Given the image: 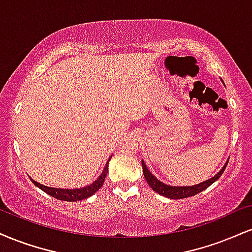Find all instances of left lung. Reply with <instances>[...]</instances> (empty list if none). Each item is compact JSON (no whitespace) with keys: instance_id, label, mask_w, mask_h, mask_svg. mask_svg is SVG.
Here are the masks:
<instances>
[{"instance_id":"1","label":"left lung","mask_w":252,"mask_h":252,"mask_svg":"<svg viewBox=\"0 0 252 252\" xmlns=\"http://www.w3.org/2000/svg\"><path fill=\"white\" fill-rule=\"evenodd\" d=\"M228 162H229V159L226 160V163L224 164L223 168L220 169V170L218 171L217 174L214 176V177H211L210 180H207V181L202 182V183L196 184V186H190V187L166 186V184L163 183V182L157 180L155 176L151 174L150 170H148L144 160H142V168H143V174H144L145 181L148 182V184H149L154 191H156L157 193H159V195H162L164 197H168V198L180 199V198H187V197H190V196H195V195H197V193H199L201 191H203V190L207 189L208 187H210L211 184L215 183V182H216L218 178L222 176L223 171L225 170L226 165H228Z\"/></svg>"}]
</instances>
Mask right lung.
I'll list each match as a JSON object with an SVG mask.
<instances>
[{
  "mask_svg": "<svg viewBox=\"0 0 252 252\" xmlns=\"http://www.w3.org/2000/svg\"><path fill=\"white\" fill-rule=\"evenodd\" d=\"M110 158L108 159L107 164H105L104 169H103L102 174L98 176V178L95 180V182H93L92 184H89V186H87L84 188H78V189H60V188L45 187V186H43V184H39L38 182L34 181L32 178H30V180H32V182L35 184L36 187H38L39 189L43 190L45 193L55 197V198L60 199V201H66V202L82 201V199H86V198H88V197L93 196L94 193L97 191V190L101 189L103 183H104L105 177H107L108 164H109V160H110Z\"/></svg>",
  "mask_w": 252,
  "mask_h": 252,
  "instance_id": "obj_1",
  "label": "right lung"
}]
</instances>
